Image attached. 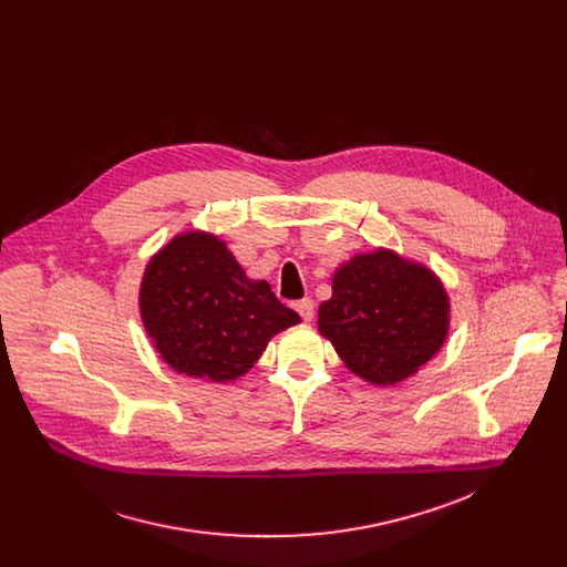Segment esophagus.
I'll list each match as a JSON object with an SVG mask.
<instances>
[{
  "label": "esophagus",
  "instance_id": "1",
  "mask_svg": "<svg viewBox=\"0 0 567 567\" xmlns=\"http://www.w3.org/2000/svg\"><path fill=\"white\" fill-rule=\"evenodd\" d=\"M295 310L299 312V317H301L306 323L315 319V301H312L310 297H306V299L297 301V303H295Z\"/></svg>",
  "mask_w": 567,
  "mask_h": 567
}]
</instances>
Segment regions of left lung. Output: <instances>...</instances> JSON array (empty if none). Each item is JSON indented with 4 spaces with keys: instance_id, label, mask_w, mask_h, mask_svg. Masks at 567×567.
<instances>
[{
    "instance_id": "left-lung-1",
    "label": "left lung",
    "mask_w": 567,
    "mask_h": 567,
    "mask_svg": "<svg viewBox=\"0 0 567 567\" xmlns=\"http://www.w3.org/2000/svg\"><path fill=\"white\" fill-rule=\"evenodd\" d=\"M319 331L344 367L375 386L414 375L450 331V297L419 261L378 248L340 264L331 299L319 308Z\"/></svg>"
}]
</instances>
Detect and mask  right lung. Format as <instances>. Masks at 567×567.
Returning a JSON list of instances; mask_svg holds the SVG:
<instances>
[{
  "label": "right lung",
  "instance_id": "1",
  "mask_svg": "<svg viewBox=\"0 0 567 567\" xmlns=\"http://www.w3.org/2000/svg\"><path fill=\"white\" fill-rule=\"evenodd\" d=\"M148 338L176 371L205 382H234L268 340L301 323L270 284L248 279L218 236L185 231L157 250L140 286Z\"/></svg>",
  "mask_w": 567,
  "mask_h": 567
}]
</instances>
